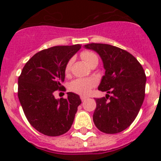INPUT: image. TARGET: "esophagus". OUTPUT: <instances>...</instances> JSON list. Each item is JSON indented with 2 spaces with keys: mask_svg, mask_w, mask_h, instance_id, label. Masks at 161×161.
Masks as SVG:
<instances>
[{
  "mask_svg": "<svg viewBox=\"0 0 161 161\" xmlns=\"http://www.w3.org/2000/svg\"><path fill=\"white\" fill-rule=\"evenodd\" d=\"M87 97H85V96H80V99H81L82 102H85L86 99H87Z\"/></svg>",
  "mask_w": 161,
  "mask_h": 161,
  "instance_id": "esophagus-1",
  "label": "esophagus"
}]
</instances>
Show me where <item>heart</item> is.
<instances>
[{
  "mask_svg": "<svg viewBox=\"0 0 161 161\" xmlns=\"http://www.w3.org/2000/svg\"><path fill=\"white\" fill-rule=\"evenodd\" d=\"M80 57L88 65H89L94 61H98L97 56L93 52H89V51H85V52H81ZM71 65H72V61H69L66 66V69H65L66 72L70 70ZM95 85H96V80H95L79 78V79H76L72 81L70 85V88L74 92L80 93V94L85 95L88 94Z\"/></svg>",
  "mask_w": 161,
  "mask_h": 161,
  "instance_id": "heart-1",
  "label": "heart"
}]
</instances>
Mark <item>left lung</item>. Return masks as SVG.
I'll return each mask as SVG.
<instances>
[{
	"label": "left lung",
	"mask_w": 161,
	"mask_h": 161,
	"mask_svg": "<svg viewBox=\"0 0 161 161\" xmlns=\"http://www.w3.org/2000/svg\"><path fill=\"white\" fill-rule=\"evenodd\" d=\"M84 47L100 55L106 72L98 89L111 93L95 99L93 123L104 133H119L133 123L141 108L147 80L144 70L131 54L117 47L103 43Z\"/></svg>",
	"instance_id": "obj_1"
}]
</instances>
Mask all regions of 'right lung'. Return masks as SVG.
<instances>
[{
  "label": "right lung",
  "instance_id": "1",
  "mask_svg": "<svg viewBox=\"0 0 161 161\" xmlns=\"http://www.w3.org/2000/svg\"><path fill=\"white\" fill-rule=\"evenodd\" d=\"M81 48L80 44L55 46L42 50L28 60L18 77V98L25 117L38 131L59 136L71 128L79 95L69 92L68 98L55 99V90L62 89L68 61Z\"/></svg>",
  "mask_w": 161,
  "mask_h": 161
}]
</instances>
